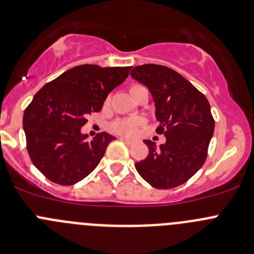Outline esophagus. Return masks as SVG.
<instances>
[{
    "instance_id": "obj_1",
    "label": "esophagus",
    "mask_w": 254,
    "mask_h": 254,
    "mask_svg": "<svg viewBox=\"0 0 254 254\" xmlns=\"http://www.w3.org/2000/svg\"><path fill=\"white\" fill-rule=\"evenodd\" d=\"M120 140H123V141H124V143L129 144V145H130V144H132V141H131V140H130V139H127V138H123V136H122V138H120Z\"/></svg>"
}]
</instances>
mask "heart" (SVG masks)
<instances>
[{
  "instance_id": "heart-1",
  "label": "heart",
  "mask_w": 254,
  "mask_h": 254,
  "mask_svg": "<svg viewBox=\"0 0 254 254\" xmlns=\"http://www.w3.org/2000/svg\"><path fill=\"white\" fill-rule=\"evenodd\" d=\"M132 87H135V86H132ZM107 101H109V99H107ZM141 125H143V120L140 118L118 119V120H114L113 123L107 125V129H109L110 132L115 134V135L127 136V138H130V136L136 135L138 129Z\"/></svg>"
}]
</instances>
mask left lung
Listing matches in <instances>:
<instances>
[{
    "instance_id": "left-lung-1",
    "label": "left lung",
    "mask_w": 254,
    "mask_h": 254,
    "mask_svg": "<svg viewBox=\"0 0 254 254\" xmlns=\"http://www.w3.org/2000/svg\"><path fill=\"white\" fill-rule=\"evenodd\" d=\"M130 76L149 88L159 122L155 131L166 136L159 147L154 141H144L149 153L136 162V171L155 189L180 186L206 161L215 127L209 101L191 82L164 65H138Z\"/></svg>"
}]
</instances>
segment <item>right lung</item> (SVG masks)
Wrapping results in <instances>:
<instances>
[{"label": "right lung", "mask_w": 254, "mask_h": 254, "mask_svg": "<svg viewBox=\"0 0 254 254\" xmlns=\"http://www.w3.org/2000/svg\"><path fill=\"white\" fill-rule=\"evenodd\" d=\"M130 68L78 65L35 93L22 119L26 149L49 181L70 186L97 167L115 138L104 131L87 141L81 127L87 115L101 111L107 95L127 78Z\"/></svg>", "instance_id": "1"}]
</instances>
